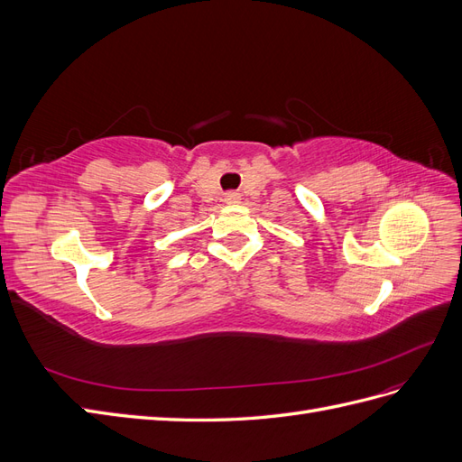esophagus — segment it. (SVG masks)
I'll return each mask as SVG.
<instances>
[{"instance_id": "obj_1", "label": "esophagus", "mask_w": 462, "mask_h": 462, "mask_svg": "<svg viewBox=\"0 0 462 462\" xmlns=\"http://www.w3.org/2000/svg\"><path fill=\"white\" fill-rule=\"evenodd\" d=\"M226 202H227V204L239 202V194H236V192H227V194H226Z\"/></svg>"}]
</instances>
